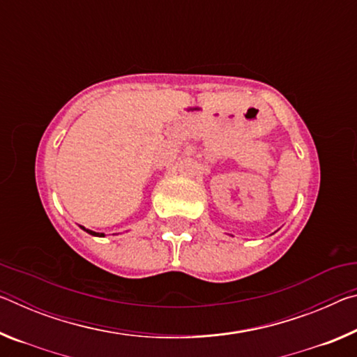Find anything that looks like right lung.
<instances>
[{"label": "right lung", "mask_w": 357, "mask_h": 357, "mask_svg": "<svg viewBox=\"0 0 357 357\" xmlns=\"http://www.w3.org/2000/svg\"><path fill=\"white\" fill-rule=\"evenodd\" d=\"M83 228V227H82ZM84 229V228H83ZM86 231L89 233V234H93V236H104V234H99V233H94V231H91V229H86Z\"/></svg>", "instance_id": "obj_1"}]
</instances>
